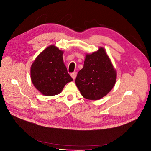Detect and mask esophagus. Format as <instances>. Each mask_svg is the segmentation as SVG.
<instances>
[{
  "instance_id": "1",
  "label": "esophagus",
  "mask_w": 151,
  "mask_h": 151,
  "mask_svg": "<svg viewBox=\"0 0 151 151\" xmlns=\"http://www.w3.org/2000/svg\"><path fill=\"white\" fill-rule=\"evenodd\" d=\"M70 76H71V77H72V78L74 80V79L76 78V76H77V72H74L71 73V74H70Z\"/></svg>"
}]
</instances>
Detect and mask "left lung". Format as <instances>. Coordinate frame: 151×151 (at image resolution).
I'll use <instances>...</instances> for the list:
<instances>
[{
  "mask_svg": "<svg viewBox=\"0 0 151 151\" xmlns=\"http://www.w3.org/2000/svg\"><path fill=\"white\" fill-rule=\"evenodd\" d=\"M116 79V72L106 51L100 47L97 52L87 54L84 67L77 75L76 84L86 99L98 100L105 96Z\"/></svg>",
  "mask_w": 151,
  "mask_h": 151,
  "instance_id": "obj_1",
  "label": "left lung"
}]
</instances>
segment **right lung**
<instances>
[{
  "label": "right lung",
  "mask_w": 151,
  "mask_h": 151,
  "mask_svg": "<svg viewBox=\"0 0 151 151\" xmlns=\"http://www.w3.org/2000/svg\"><path fill=\"white\" fill-rule=\"evenodd\" d=\"M63 53L50 45L38 55L31 67L32 83L45 96L60 94L65 85L73 81L63 63Z\"/></svg>",
  "instance_id": "1"
}]
</instances>
